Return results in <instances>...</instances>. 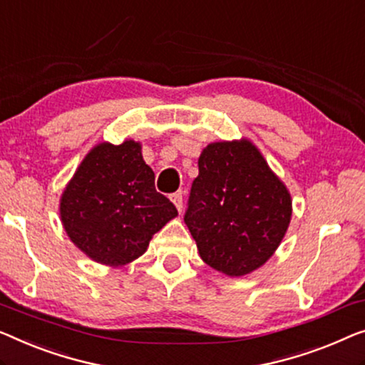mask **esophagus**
Returning a JSON list of instances; mask_svg holds the SVG:
<instances>
[{"label": "esophagus", "instance_id": "obj_1", "mask_svg": "<svg viewBox=\"0 0 365 365\" xmlns=\"http://www.w3.org/2000/svg\"><path fill=\"white\" fill-rule=\"evenodd\" d=\"M171 200L174 202V205H176V209L179 210V212H182V202H184V199H182V192H174V194H171Z\"/></svg>", "mask_w": 365, "mask_h": 365}]
</instances>
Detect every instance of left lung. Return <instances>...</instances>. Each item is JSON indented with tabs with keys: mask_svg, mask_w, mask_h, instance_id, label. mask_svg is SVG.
<instances>
[{
	"mask_svg": "<svg viewBox=\"0 0 365 365\" xmlns=\"http://www.w3.org/2000/svg\"><path fill=\"white\" fill-rule=\"evenodd\" d=\"M292 219V197L250 141L209 145L184 214L199 255L229 277L262 267Z\"/></svg>",
	"mask_w": 365,
	"mask_h": 365,
	"instance_id": "left-lung-1",
	"label": "left lung"
}]
</instances>
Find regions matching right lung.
<instances>
[{"label":"right lung","mask_w":365,"mask_h":365,"mask_svg":"<svg viewBox=\"0 0 365 365\" xmlns=\"http://www.w3.org/2000/svg\"><path fill=\"white\" fill-rule=\"evenodd\" d=\"M176 215L171 200L156 191L140 143L131 140L95 146L61 200L67 235L103 265H125L143 255L151 237Z\"/></svg>","instance_id":"right-lung-1"}]
</instances>
